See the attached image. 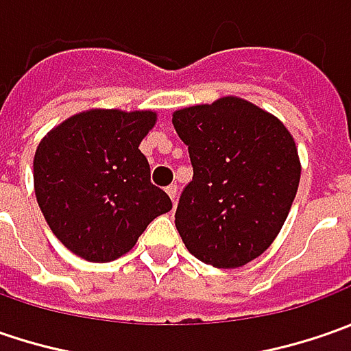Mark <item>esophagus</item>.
Instances as JSON below:
<instances>
[{
	"instance_id": "1",
	"label": "esophagus",
	"mask_w": 351,
	"mask_h": 351,
	"mask_svg": "<svg viewBox=\"0 0 351 351\" xmlns=\"http://www.w3.org/2000/svg\"><path fill=\"white\" fill-rule=\"evenodd\" d=\"M166 193H168L169 199H171V203H178V193H180V191H178V185H176V183H171V185L166 187Z\"/></svg>"
}]
</instances>
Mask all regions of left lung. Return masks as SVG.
<instances>
[{
	"mask_svg": "<svg viewBox=\"0 0 351 351\" xmlns=\"http://www.w3.org/2000/svg\"><path fill=\"white\" fill-rule=\"evenodd\" d=\"M171 123L193 166L176 210L185 248L219 269L246 265L271 246L297 195L301 160L293 134L234 95L178 109Z\"/></svg>",
	"mask_w": 351,
	"mask_h": 351,
	"instance_id": "left-lung-1",
	"label": "left lung"
}]
</instances>
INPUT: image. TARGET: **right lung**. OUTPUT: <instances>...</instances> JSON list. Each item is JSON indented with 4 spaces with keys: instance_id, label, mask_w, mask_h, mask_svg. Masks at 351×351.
Wrapping results in <instances>:
<instances>
[{
    "instance_id": "1",
    "label": "right lung",
    "mask_w": 351,
    "mask_h": 351,
    "mask_svg": "<svg viewBox=\"0 0 351 351\" xmlns=\"http://www.w3.org/2000/svg\"><path fill=\"white\" fill-rule=\"evenodd\" d=\"M156 119V111L88 109L38 142L36 203L50 230L75 256L113 262L171 209L168 193L150 183V164L138 150Z\"/></svg>"
}]
</instances>
